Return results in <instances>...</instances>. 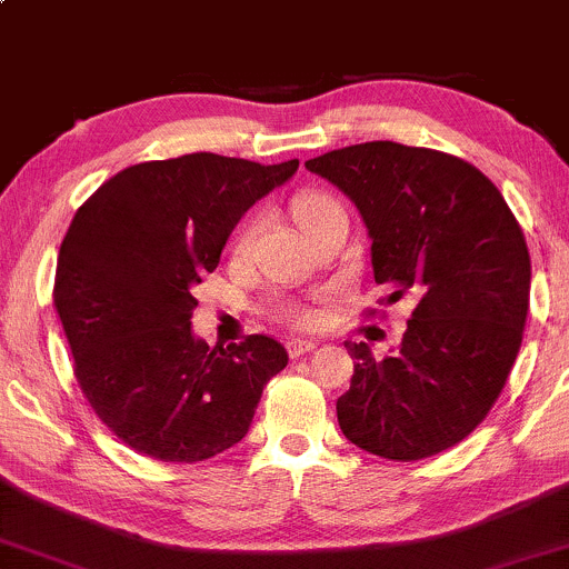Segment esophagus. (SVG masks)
Listing matches in <instances>:
<instances>
[{
  "label": "esophagus",
  "instance_id": "34e87169",
  "mask_svg": "<svg viewBox=\"0 0 569 569\" xmlns=\"http://www.w3.org/2000/svg\"><path fill=\"white\" fill-rule=\"evenodd\" d=\"M286 348H289L291 358H302V356H307V352L316 350L318 342L316 339H289V345H286Z\"/></svg>",
  "mask_w": 569,
  "mask_h": 569
}]
</instances>
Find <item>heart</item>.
Returning <instances> with one entry per match:
<instances>
[{"instance_id": "b5f03b06", "label": "heart", "mask_w": 569, "mask_h": 569, "mask_svg": "<svg viewBox=\"0 0 569 569\" xmlns=\"http://www.w3.org/2000/svg\"><path fill=\"white\" fill-rule=\"evenodd\" d=\"M337 208H339V202L326 192H302V194H297V198H293V217H297L302 230L316 224L318 219L326 217V213L337 211ZM251 238H253V224L246 227V230L238 234V240H234V251L246 253L248 246H251ZM280 318L293 323V326H310L312 321H316V312L307 310V307L289 305V307H283V310H280Z\"/></svg>"}]
</instances>
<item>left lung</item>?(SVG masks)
<instances>
[{
  "instance_id": "obj_1",
  "label": "left lung",
  "mask_w": 569,
  "mask_h": 569,
  "mask_svg": "<svg viewBox=\"0 0 569 569\" xmlns=\"http://www.w3.org/2000/svg\"><path fill=\"white\" fill-rule=\"evenodd\" d=\"M356 202L375 280L417 299L396 356L345 342V439L385 460H422L489 415L521 348L530 251L500 189L471 162L426 147L367 141L307 160Z\"/></svg>"
}]
</instances>
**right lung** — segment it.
I'll list each match as a JSON object with an SVG mask.
<instances>
[{"instance_id": "add662e5", "label": "right lung", "mask_w": 569, "mask_h": 569, "mask_svg": "<svg viewBox=\"0 0 569 569\" xmlns=\"http://www.w3.org/2000/svg\"><path fill=\"white\" fill-rule=\"evenodd\" d=\"M211 152L130 166L71 219L53 302L84 398L122 443L200 462L248 433L264 385L289 363L278 339L208 348L192 286L219 264L240 217L297 173Z\"/></svg>"}]
</instances>
